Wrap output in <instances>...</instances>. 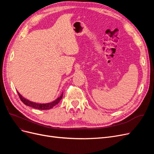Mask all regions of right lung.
Here are the masks:
<instances>
[{
  "mask_svg": "<svg viewBox=\"0 0 154 154\" xmlns=\"http://www.w3.org/2000/svg\"><path fill=\"white\" fill-rule=\"evenodd\" d=\"M18 92V96H19L20 100L24 103L26 105L29 106L31 107H32V108H35L36 109H39V110H48V109H51V108H53V106H54L56 105H57L59 102L60 101V100H62V97H63V93L62 94V95L60 96L59 97L57 100H55L54 101H53V102H51V103H35V102H32L31 101H29L28 100H27L26 98H24L19 92Z\"/></svg>",
  "mask_w": 154,
  "mask_h": 154,
  "instance_id": "add662e5",
  "label": "right lung"
}]
</instances>
